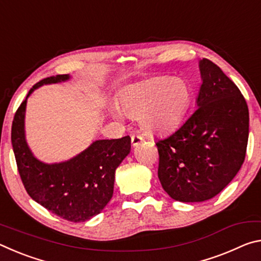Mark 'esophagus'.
<instances>
[{"label": "esophagus", "instance_id": "obj_1", "mask_svg": "<svg viewBox=\"0 0 261 261\" xmlns=\"http://www.w3.org/2000/svg\"><path fill=\"white\" fill-rule=\"evenodd\" d=\"M143 141H144V138L139 135H132L131 136V144L134 145V146H137V145L143 143Z\"/></svg>", "mask_w": 261, "mask_h": 261}]
</instances>
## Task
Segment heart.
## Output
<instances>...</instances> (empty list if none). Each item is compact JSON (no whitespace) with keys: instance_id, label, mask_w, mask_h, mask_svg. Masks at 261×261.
<instances>
[{"instance_id":"obj_1","label":"heart","mask_w":261,"mask_h":261,"mask_svg":"<svg viewBox=\"0 0 261 261\" xmlns=\"http://www.w3.org/2000/svg\"><path fill=\"white\" fill-rule=\"evenodd\" d=\"M191 96V88L183 79L159 77L127 87L117 107L126 116L138 118L147 134H166L183 120Z\"/></svg>"}]
</instances>
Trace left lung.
I'll use <instances>...</instances> for the list:
<instances>
[{
	"mask_svg": "<svg viewBox=\"0 0 261 261\" xmlns=\"http://www.w3.org/2000/svg\"><path fill=\"white\" fill-rule=\"evenodd\" d=\"M197 109L173 135L156 141L158 176L175 200L198 202L220 193L244 162L249 108L235 83L213 62H199Z\"/></svg>",
	"mask_w": 261,
	"mask_h": 261,
	"instance_id": "8db88e82",
	"label": "left lung"
}]
</instances>
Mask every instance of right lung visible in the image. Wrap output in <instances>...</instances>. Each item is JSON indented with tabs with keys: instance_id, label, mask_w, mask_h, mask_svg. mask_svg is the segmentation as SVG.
Returning <instances> with one entry per match:
<instances>
[{
	"instance_id": "obj_1",
	"label": "right lung",
	"mask_w": 261,
	"mask_h": 261,
	"mask_svg": "<svg viewBox=\"0 0 261 261\" xmlns=\"http://www.w3.org/2000/svg\"><path fill=\"white\" fill-rule=\"evenodd\" d=\"M69 74L42 79L31 88L15 114L11 143L21 182L29 196L51 213L71 222H84L101 213L112 199L115 170L130 153L129 136L96 140L69 161L47 165L34 158L25 140L26 101L43 84L68 81Z\"/></svg>"
}]
</instances>
